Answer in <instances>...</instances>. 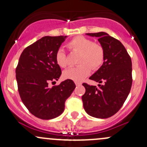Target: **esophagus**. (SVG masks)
Segmentation results:
<instances>
[{
    "mask_svg": "<svg viewBox=\"0 0 147 147\" xmlns=\"http://www.w3.org/2000/svg\"><path fill=\"white\" fill-rule=\"evenodd\" d=\"M75 84H76L77 86H80L81 84H82V83L79 82H75Z\"/></svg>",
    "mask_w": 147,
    "mask_h": 147,
    "instance_id": "obj_1",
    "label": "esophagus"
}]
</instances>
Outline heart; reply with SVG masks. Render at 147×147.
<instances>
[{
    "mask_svg": "<svg viewBox=\"0 0 147 147\" xmlns=\"http://www.w3.org/2000/svg\"><path fill=\"white\" fill-rule=\"evenodd\" d=\"M67 47L73 53H80V65L65 70L63 77L65 79L81 82L91 73L92 68L93 70H97L105 62V50L103 46L98 42H93L92 40L85 37H75L68 42ZM55 61L60 67L67 66L66 54L63 49H58L56 52Z\"/></svg>",
    "mask_w": 147,
    "mask_h": 147,
    "instance_id": "obj_1",
    "label": "heart"
}]
</instances>
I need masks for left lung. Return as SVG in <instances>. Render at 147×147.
I'll return each mask as SVG.
<instances>
[{"label": "left lung", "instance_id": "obj_1", "mask_svg": "<svg viewBox=\"0 0 147 147\" xmlns=\"http://www.w3.org/2000/svg\"><path fill=\"white\" fill-rule=\"evenodd\" d=\"M98 38L105 50V60L101 67L90 78L103 84L96 86L83 83L85 93L83 107L90 116L100 119L117 113L127 100L132 84V64L124 46L118 40L105 32L86 33Z\"/></svg>", "mask_w": 147, "mask_h": 147}]
</instances>
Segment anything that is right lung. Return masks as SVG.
Here are the masks:
<instances>
[{
	"mask_svg": "<svg viewBox=\"0 0 147 147\" xmlns=\"http://www.w3.org/2000/svg\"><path fill=\"white\" fill-rule=\"evenodd\" d=\"M67 36H45L26 47L20 55L16 69V80L22 102L32 115L42 119L60 116L65 102L75 88L66 80L49 88L58 80L62 72L55 61V53Z\"/></svg>",
	"mask_w": 147,
	"mask_h": 147,
	"instance_id": "1",
	"label": "right lung"
}]
</instances>
